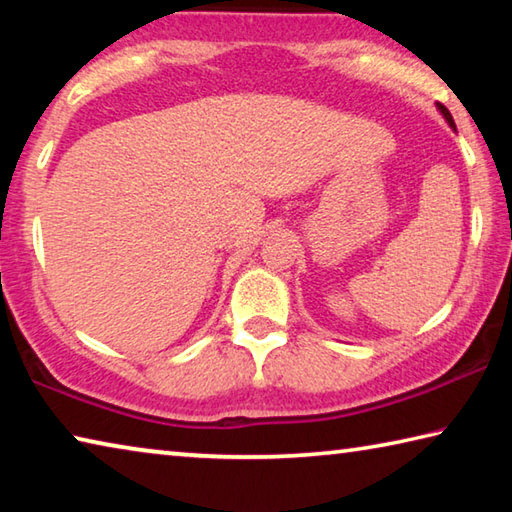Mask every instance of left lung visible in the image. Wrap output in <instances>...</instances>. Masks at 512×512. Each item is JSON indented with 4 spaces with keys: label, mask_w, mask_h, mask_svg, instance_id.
Wrapping results in <instances>:
<instances>
[{
    "label": "left lung",
    "mask_w": 512,
    "mask_h": 512,
    "mask_svg": "<svg viewBox=\"0 0 512 512\" xmlns=\"http://www.w3.org/2000/svg\"><path fill=\"white\" fill-rule=\"evenodd\" d=\"M438 110H440V112H443V117L447 119V124H449V126H452V128H454V131H456V124H454V119H452V112H449V110H447V108L443 106V103H438Z\"/></svg>",
    "instance_id": "8db88e82"
}]
</instances>
